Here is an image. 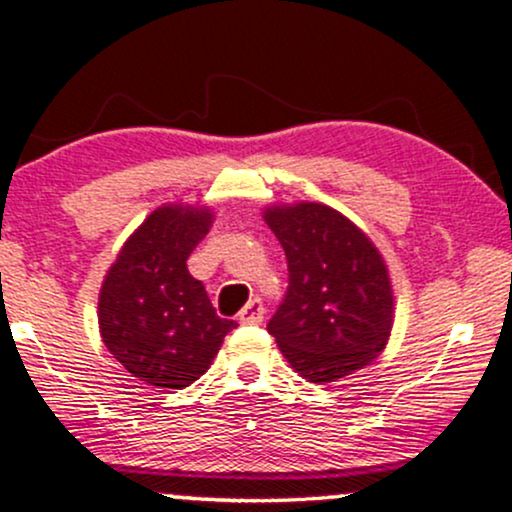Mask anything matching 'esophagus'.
Segmentation results:
<instances>
[{
	"label": "esophagus",
	"mask_w": 512,
	"mask_h": 512,
	"mask_svg": "<svg viewBox=\"0 0 512 512\" xmlns=\"http://www.w3.org/2000/svg\"><path fill=\"white\" fill-rule=\"evenodd\" d=\"M262 318H265V303L262 299H250L245 303L243 311L238 313V320L240 323H247V325H255V323H262Z\"/></svg>",
	"instance_id": "obj_1"
}]
</instances>
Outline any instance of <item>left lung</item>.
<instances>
[{
    "instance_id": "1",
    "label": "left lung",
    "mask_w": 512,
    "mask_h": 512,
    "mask_svg": "<svg viewBox=\"0 0 512 512\" xmlns=\"http://www.w3.org/2000/svg\"><path fill=\"white\" fill-rule=\"evenodd\" d=\"M265 221L289 267L267 330L291 367L325 384L374 362L391 335L393 291L372 240L323 204L274 206Z\"/></svg>"
}]
</instances>
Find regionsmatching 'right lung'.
I'll return each mask as SVG.
<instances>
[{
	"label": "right lung",
	"instance_id": "1",
	"mask_svg": "<svg viewBox=\"0 0 512 512\" xmlns=\"http://www.w3.org/2000/svg\"><path fill=\"white\" fill-rule=\"evenodd\" d=\"M209 228V209L162 206L126 240L101 284L104 345L128 374L157 389H184L199 379L235 328L187 269Z\"/></svg>",
	"mask_w": 512,
	"mask_h": 512
}]
</instances>
